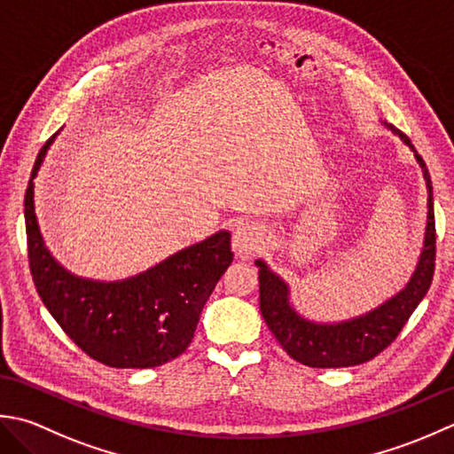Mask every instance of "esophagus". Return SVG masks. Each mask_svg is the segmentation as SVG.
Here are the masks:
<instances>
[{
	"instance_id": "1",
	"label": "esophagus",
	"mask_w": 454,
	"mask_h": 454,
	"mask_svg": "<svg viewBox=\"0 0 454 454\" xmlns=\"http://www.w3.org/2000/svg\"><path fill=\"white\" fill-rule=\"evenodd\" d=\"M262 243V231L258 229L254 223H239L235 233H233V248L237 251V254L245 256L248 253L256 251L258 247Z\"/></svg>"
}]
</instances>
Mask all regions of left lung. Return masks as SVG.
I'll list each match as a JSON object with an SVG mask.
<instances>
[{
    "instance_id": "8db88e82",
    "label": "left lung",
    "mask_w": 454,
    "mask_h": 454,
    "mask_svg": "<svg viewBox=\"0 0 454 454\" xmlns=\"http://www.w3.org/2000/svg\"><path fill=\"white\" fill-rule=\"evenodd\" d=\"M392 135L413 151L427 188V225L423 247L408 284L374 309L343 321H316L305 317L292 301L290 284L276 274L262 258H256L261 313L280 347L298 363L311 368H345L368 363L392 343L427 294L434 270V214L433 186L427 166L400 129L380 121Z\"/></svg>"
}]
</instances>
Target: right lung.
I'll use <instances>...</instances> for the list:
<instances>
[{
  "instance_id": "obj_1",
  "label": "right lung",
  "mask_w": 454,
  "mask_h": 454,
  "mask_svg": "<svg viewBox=\"0 0 454 454\" xmlns=\"http://www.w3.org/2000/svg\"><path fill=\"white\" fill-rule=\"evenodd\" d=\"M57 135L36 156L25 193L27 247L36 292L62 331L98 363L114 368L168 363L192 343L203 305L233 262L231 233L221 229L123 280H94L70 272L46 247L35 214L33 180Z\"/></svg>"
}]
</instances>
